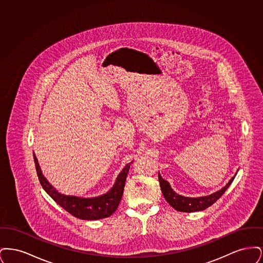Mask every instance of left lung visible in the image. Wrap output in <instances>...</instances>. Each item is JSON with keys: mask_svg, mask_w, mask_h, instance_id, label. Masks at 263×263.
Here are the masks:
<instances>
[{"mask_svg": "<svg viewBox=\"0 0 263 263\" xmlns=\"http://www.w3.org/2000/svg\"><path fill=\"white\" fill-rule=\"evenodd\" d=\"M234 178H235V176L230 179V181L227 183L226 186L222 188L221 190L213 193L211 195L197 197V198H191V197H184V196L177 194L175 191L173 190L170 183L163 179L161 174H159V181H160L161 189H162L163 197L165 198V200L167 201V203L173 208H175L176 211L186 213L203 211L206 208L210 207L225 193L226 190L233 182Z\"/></svg>", "mask_w": 263, "mask_h": 263, "instance_id": "obj_1", "label": "left lung"}]
</instances>
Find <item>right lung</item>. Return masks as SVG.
I'll list each match as a JSON object with an SVG mask.
<instances>
[{"label":"right lung","instance_id":"obj_1","mask_svg":"<svg viewBox=\"0 0 263 263\" xmlns=\"http://www.w3.org/2000/svg\"><path fill=\"white\" fill-rule=\"evenodd\" d=\"M33 157L41 186L49 194L51 198L67 212L81 220H100L111 216L116 211L123 195L126 177L132 163L126 164L125 167L117 176L113 187L107 193L98 197L83 198L59 193L42 175L35 155Z\"/></svg>","mask_w":263,"mask_h":263}]
</instances>
